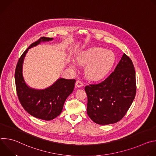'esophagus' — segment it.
I'll use <instances>...</instances> for the list:
<instances>
[{
    "instance_id": "1",
    "label": "esophagus",
    "mask_w": 156,
    "mask_h": 156,
    "mask_svg": "<svg viewBox=\"0 0 156 156\" xmlns=\"http://www.w3.org/2000/svg\"><path fill=\"white\" fill-rule=\"evenodd\" d=\"M76 86L77 87H81V86H83V83L82 81H81L80 80H77V81H76Z\"/></svg>"
}]
</instances>
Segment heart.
Returning <instances> with one entry per match:
<instances>
[{"label":"heart","instance_id":"1","mask_svg":"<svg viewBox=\"0 0 156 156\" xmlns=\"http://www.w3.org/2000/svg\"><path fill=\"white\" fill-rule=\"evenodd\" d=\"M78 63L87 66V76L92 80H100L105 76L115 63L114 54L101 48H93L81 52L76 57Z\"/></svg>","mask_w":156,"mask_h":156}]
</instances>
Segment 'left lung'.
I'll use <instances>...</instances> for the list:
<instances>
[{
	"mask_svg": "<svg viewBox=\"0 0 156 156\" xmlns=\"http://www.w3.org/2000/svg\"><path fill=\"white\" fill-rule=\"evenodd\" d=\"M87 114L99 125L115 123L123 118L136 92V75L130 58L124 54L115 70L104 81L84 87Z\"/></svg>",
	"mask_w": 156,
	"mask_h": 156,
	"instance_id": "left-lung-1",
	"label": "left lung"
}]
</instances>
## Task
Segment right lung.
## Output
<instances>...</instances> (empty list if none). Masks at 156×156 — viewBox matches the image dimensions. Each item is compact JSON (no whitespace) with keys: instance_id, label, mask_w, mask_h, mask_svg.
I'll return each instance as SVG.
<instances>
[{"instance_id":"right-lung-1","label":"right lung","mask_w":156,"mask_h":156,"mask_svg":"<svg viewBox=\"0 0 156 156\" xmlns=\"http://www.w3.org/2000/svg\"><path fill=\"white\" fill-rule=\"evenodd\" d=\"M52 39V37H41L32 43L20 57L15 72L16 93L21 105L32 116L44 120H51L61 114L66 98L74 90L76 80L60 78L45 90H34L25 83L22 75V65L29 49L41 41Z\"/></svg>"}]
</instances>
